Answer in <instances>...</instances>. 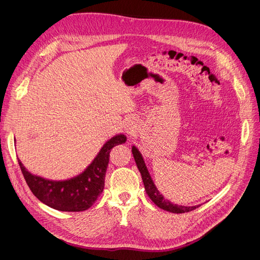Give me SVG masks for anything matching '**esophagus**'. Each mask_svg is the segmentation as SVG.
Listing matches in <instances>:
<instances>
[{"label": "esophagus", "mask_w": 260, "mask_h": 260, "mask_svg": "<svg viewBox=\"0 0 260 260\" xmlns=\"http://www.w3.org/2000/svg\"><path fill=\"white\" fill-rule=\"evenodd\" d=\"M138 125H137V122L135 121V119H129L127 120V122H125V127H124V130L127 133H129V135H133V133H136L137 130H138Z\"/></svg>", "instance_id": "esophagus-1"}]
</instances>
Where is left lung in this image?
Wrapping results in <instances>:
<instances>
[{
	"mask_svg": "<svg viewBox=\"0 0 260 260\" xmlns=\"http://www.w3.org/2000/svg\"><path fill=\"white\" fill-rule=\"evenodd\" d=\"M132 154H133V157H135V160H136V164H137L140 174H141V176H142L145 191H146L147 195L149 196V199L152 200V202L155 204L156 206H158L159 208H161L164 210L174 212V214H183V212L192 211L198 207H200V205H196V206L177 205V204H172L171 202L165 199L162 194H160L159 191L157 190V187L155 186L151 176H149V172L146 168V165L143 160V157L136 146H132Z\"/></svg>",
	"mask_w": 260,
	"mask_h": 260,
	"instance_id": "1",
	"label": "left lung"
}]
</instances>
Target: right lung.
<instances>
[{"mask_svg":"<svg viewBox=\"0 0 260 260\" xmlns=\"http://www.w3.org/2000/svg\"><path fill=\"white\" fill-rule=\"evenodd\" d=\"M125 140L124 135L108 140L88 168L69 180L53 181L38 177L30 174L19 159L18 164L29 188L39 201L60 211H83L89 209L103 192L112 148L124 143Z\"/></svg>","mask_w":260,"mask_h":260,"instance_id":"add662e5","label":"right lung"}]
</instances>
